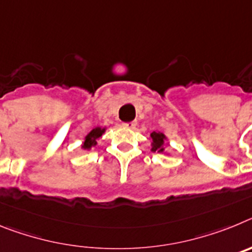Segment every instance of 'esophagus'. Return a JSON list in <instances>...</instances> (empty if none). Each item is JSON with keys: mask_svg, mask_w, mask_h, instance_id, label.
Wrapping results in <instances>:
<instances>
[{"mask_svg": "<svg viewBox=\"0 0 252 252\" xmlns=\"http://www.w3.org/2000/svg\"><path fill=\"white\" fill-rule=\"evenodd\" d=\"M124 126H125V127H127V128H135V127H136V122H135V121L125 122Z\"/></svg>", "mask_w": 252, "mask_h": 252, "instance_id": "esophagus-1", "label": "esophagus"}]
</instances>
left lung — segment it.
<instances>
[{"instance_id": "8db88e82", "label": "left lung", "mask_w": 252, "mask_h": 252, "mask_svg": "<svg viewBox=\"0 0 252 252\" xmlns=\"http://www.w3.org/2000/svg\"><path fill=\"white\" fill-rule=\"evenodd\" d=\"M151 137H153V149H151V150L153 151L164 150L162 145H164V140H165V136H164L162 133L155 132V131H154V132L151 133Z\"/></svg>"}]
</instances>
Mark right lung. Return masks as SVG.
Masks as SVG:
<instances>
[{
    "instance_id": "1",
    "label": "right lung",
    "mask_w": 252,
    "mask_h": 252,
    "mask_svg": "<svg viewBox=\"0 0 252 252\" xmlns=\"http://www.w3.org/2000/svg\"><path fill=\"white\" fill-rule=\"evenodd\" d=\"M104 132V128H101V127H95L93 128L92 131H91L88 135H87L86 137V141H84L83 146L82 148L83 149H91L92 146H94L95 144H97V139H99V137L102 136V133Z\"/></svg>"
}]
</instances>
